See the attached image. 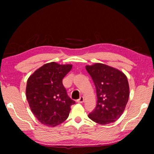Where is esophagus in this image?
Returning a JSON list of instances; mask_svg holds the SVG:
<instances>
[{
  "label": "esophagus",
  "mask_w": 154,
  "mask_h": 154,
  "mask_svg": "<svg viewBox=\"0 0 154 154\" xmlns=\"http://www.w3.org/2000/svg\"><path fill=\"white\" fill-rule=\"evenodd\" d=\"M83 101H84V98H83V97H80L79 100H77V102H79V103H83Z\"/></svg>",
  "instance_id": "obj_1"
}]
</instances>
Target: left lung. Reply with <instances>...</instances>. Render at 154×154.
<instances>
[{
	"instance_id": "8db88e82",
	"label": "left lung",
	"mask_w": 154,
	"mask_h": 154,
	"mask_svg": "<svg viewBox=\"0 0 154 154\" xmlns=\"http://www.w3.org/2000/svg\"><path fill=\"white\" fill-rule=\"evenodd\" d=\"M85 69L94 82L97 97L95 109L88 117L101 125L115 122L123 113L129 99L127 77L121 71L101 63Z\"/></svg>"
}]
</instances>
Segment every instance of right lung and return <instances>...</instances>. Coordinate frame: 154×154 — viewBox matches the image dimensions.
I'll use <instances>...</instances> for the list:
<instances>
[{
	"instance_id": "add662e5",
	"label": "right lung",
	"mask_w": 154,
	"mask_h": 154,
	"mask_svg": "<svg viewBox=\"0 0 154 154\" xmlns=\"http://www.w3.org/2000/svg\"><path fill=\"white\" fill-rule=\"evenodd\" d=\"M71 68V64L48 63L27 81V101L32 113L43 125L54 127L63 123L69 116L71 106L75 104L62 83Z\"/></svg>"
}]
</instances>
